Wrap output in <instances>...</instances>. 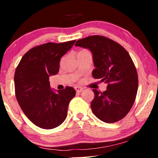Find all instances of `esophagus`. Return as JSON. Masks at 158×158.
I'll use <instances>...</instances> for the list:
<instances>
[{
  "label": "esophagus",
  "instance_id": "esophagus-1",
  "mask_svg": "<svg viewBox=\"0 0 158 158\" xmlns=\"http://www.w3.org/2000/svg\"><path fill=\"white\" fill-rule=\"evenodd\" d=\"M75 89L76 90L77 93H81V91H83V87H80V86H75Z\"/></svg>",
  "mask_w": 158,
  "mask_h": 158
}]
</instances>
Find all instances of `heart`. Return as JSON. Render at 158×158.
Listing matches in <instances>:
<instances>
[{
    "label": "heart",
    "mask_w": 158,
    "mask_h": 158,
    "mask_svg": "<svg viewBox=\"0 0 158 158\" xmlns=\"http://www.w3.org/2000/svg\"><path fill=\"white\" fill-rule=\"evenodd\" d=\"M83 51H84V50H83Z\"/></svg>",
    "instance_id": "b5f03b06"
}]
</instances>
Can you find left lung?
Segmentation results:
<instances>
[{
	"label": "left lung",
	"mask_w": 158,
	"mask_h": 158,
	"mask_svg": "<svg viewBox=\"0 0 158 158\" xmlns=\"http://www.w3.org/2000/svg\"><path fill=\"white\" fill-rule=\"evenodd\" d=\"M75 46L93 53L95 79H101L107 89L95 94L90 106L95 116L106 123H114L126 116L135 103L138 89L136 67L126 49L111 39L94 35L79 40Z\"/></svg>",
	"instance_id": "1"
}]
</instances>
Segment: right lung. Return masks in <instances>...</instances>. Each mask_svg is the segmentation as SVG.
Here are the masks:
<instances>
[{
	"instance_id": "right-lung-1",
	"label": "right lung",
	"mask_w": 158,
	"mask_h": 158,
	"mask_svg": "<svg viewBox=\"0 0 158 158\" xmlns=\"http://www.w3.org/2000/svg\"><path fill=\"white\" fill-rule=\"evenodd\" d=\"M76 40L48 42L30 49L21 58L14 75L15 94L27 118L42 129L60 126L68 115V105L75 96L67 86L57 94L50 89L49 76L59 72L61 57Z\"/></svg>"
}]
</instances>
